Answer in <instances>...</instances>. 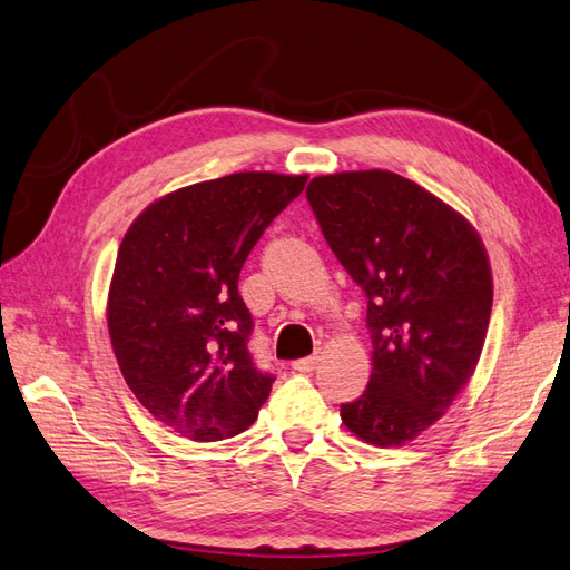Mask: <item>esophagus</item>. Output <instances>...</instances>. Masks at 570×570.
<instances>
[{
  "mask_svg": "<svg viewBox=\"0 0 570 570\" xmlns=\"http://www.w3.org/2000/svg\"><path fill=\"white\" fill-rule=\"evenodd\" d=\"M317 363H320V353H314V356H309V358L295 361V363H293V371H297V373H309V371L317 368Z\"/></svg>",
  "mask_w": 570,
  "mask_h": 570,
  "instance_id": "obj_1",
  "label": "esophagus"
}]
</instances>
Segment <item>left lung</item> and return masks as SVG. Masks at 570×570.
I'll use <instances>...</instances> for the list:
<instances>
[{
    "label": "left lung",
    "mask_w": 570,
    "mask_h": 570,
    "mask_svg": "<svg viewBox=\"0 0 570 570\" xmlns=\"http://www.w3.org/2000/svg\"><path fill=\"white\" fill-rule=\"evenodd\" d=\"M307 199L328 248L368 297L373 373L341 422L402 446L439 422L485 344L492 275L473 224L390 170L320 175Z\"/></svg>",
    "instance_id": "8db88e82"
}]
</instances>
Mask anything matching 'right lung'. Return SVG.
Here are the masks:
<instances>
[{
  "label": "right lung",
  "instance_id": "add662e5",
  "mask_svg": "<svg viewBox=\"0 0 570 570\" xmlns=\"http://www.w3.org/2000/svg\"><path fill=\"white\" fill-rule=\"evenodd\" d=\"M307 175L234 173L148 205L114 265L107 326L136 400L173 432L219 441L256 422L275 377L248 351L238 273Z\"/></svg>",
  "mask_w": 570,
  "mask_h": 570
}]
</instances>
